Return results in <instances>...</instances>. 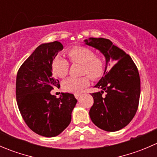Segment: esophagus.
<instances>
[{
    "label": "esophagus",
    "instance_id": "34e87169",
    "mask_svg": "<svg viewBox=\"0 0 157 157\" xmlns=\"http://www.w3.org/2000/svg\"><path fill=\"white\" fill-rule=\"evenodd\" d=\"M74 96H75L76 99H78V98L80 96V94H77V93H76V94H74Z\"/></svg>",
    "mask_w": 157,
    "mask_h": 157
}]
</instances>
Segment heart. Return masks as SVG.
<instances>
[{
  "label": "heart",
  "mask_w": 157,
  "mask_h": 157,
  "mask_svg": "<svg viewBox=\"0 0 157 157\" xmlns=\"http://www.w3.org/2000/svg\"><path fill=\"white\" fill-rule=\"evenodd\" d=\"M67 55L71 63L82 64V75L87 74L93 80H97L103 74V61L101 58L96 57L91 49L83 46L74 47L67 51ZM51 68L55 76L63 78L65 77L68 73L69 64L67 60L58 55L52 61ZM88 77L84 76L80 78H67L63 83V89L67 93H80L90 84V78Z\"/></svg>",
  "instance_id": "1"
}]
</instances>
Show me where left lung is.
I'll return each mask as SVG.
<instances>
[{
  "label": "left lung",
  "mask_w": 157,
  "mask_h": 157,
  "mask_svg": "<svg viewBox=\"0 0 157 157\" xmlns=\"http://www.w3.org/2000/svg\"><path fill=\"white\" fill-rule=\"evenodd\" d=\"M84 42L105 58L103 77L95 86L102 90L91 94L94 102L90 110V118L100 129L119 131L129 124L137 110L140 95L138 71L131 57L109 39L89 38ZM110 60L117 64L108 71ZM104 91L107 93L102 97Z\"/></svg>",
  "instance_id": "obj_1"
}]
</instances>
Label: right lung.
<instances>
[{
  "label": "right lung",
  "instance_id": "right-lung-1",
  "mask_svg": "<svg viewBox=\"0 0 157 157\" xmlns=\"http://www.w3.org/2000/svg\"><path fill=\"white\" fill-rule=\"evenodd\" d=\"M64 48L58 41L38 46L19 69L16 96L19 109L28 127L39 135L52 137L61 134L71 123L77 100L71 93L59 98L51 90L59 86L52 75V62Z\"/></svg>",
  "mask_w": 157,
  "mask_h": 157
}]
</instances>
